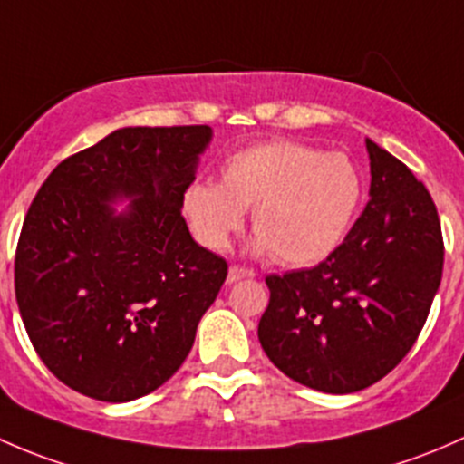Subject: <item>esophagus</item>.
<instances>
[{
  "label": "esophagus",
  "mask_w": 464,
  "mask_h": 464,
  "mask_svg": "<svg viewBox=\"0 0 464 464\" xmlns=\"http://www.w3.org/2000/svg\"><path fill=\"white\" fill-rule=\"evenodd\" d=\"M250 276H255V272L241 266H232L230 270H227V284H234V281H241V279H250Z\"/></svg>",
  "instance_id": "1"
}]
</instances>
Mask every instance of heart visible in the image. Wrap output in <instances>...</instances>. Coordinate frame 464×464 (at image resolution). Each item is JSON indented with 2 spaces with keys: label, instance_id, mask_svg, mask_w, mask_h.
<instances>
[{
  "label": "heart",
  "instance_id": "heart-1",
  "mask_svg": "<svg viewBox=\"0 0 464 464\" xmlns=\"http://www.w3.org/2000/svg\"><path fill=\"white\" fill-rule=\"evenodd\" d=\"M362 174L348 156L299 142H267L221 165V183L197 180L183 212L198 241L223 250L252 209L255 250L284 266L319 264L343 241L362 200Z\"/></svg>",
  "mask_w": 464,
  "mask_h": 464
}]
</instances>
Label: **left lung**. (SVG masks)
Returning <instances> with one entry per match:
<instances>
[{
  "label": "left lung",
  "mask_w": 464,
  "mask_h": 464,
  "mask_svg": "<svg viewBox=\"0 0 464 464\" xmlns=\"http://www.w3.org/2000/svg\"><path fill=\"white\" fill-rule=\"evenodd\" d=\"M369 203L314 267L266 276L259 342L272 364L322 393H355L395 369L422 331L445 243L431 194L366 138Z\"/></svg>",
  "instance_id": "8db88e82"
}]
</instances>
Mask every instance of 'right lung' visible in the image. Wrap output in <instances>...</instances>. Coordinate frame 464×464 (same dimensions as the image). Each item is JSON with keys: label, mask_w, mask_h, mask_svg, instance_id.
Masks as SVG:
<instances>
[{"label": "right lung", "mask_w": 464, "mask_h": 464, "mask_svg": "<svg viewBox=\"0 0 464 464\" xmlns=\"http://www.w3.org/2000/svg\"><path fill=\"white\" fill-rule=\"evenodd\" d=\"M208 125L125 127L55 167L15 252V297L57 380L102 402L165 384L188 353L227 264L200 247L180 208ZM131 198L125 213L108 203Z\"/></svg>", "instance_id": "obj_1"}]
</instances>
